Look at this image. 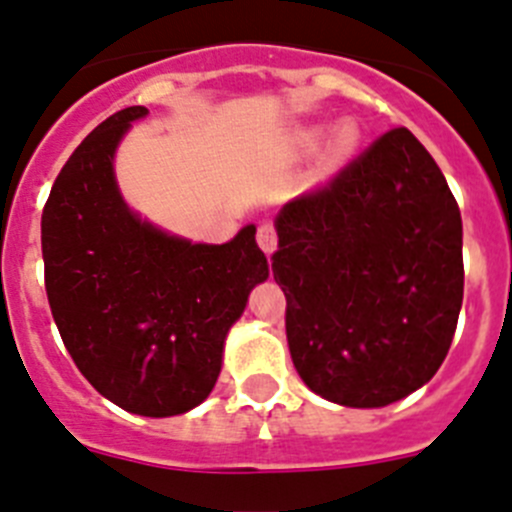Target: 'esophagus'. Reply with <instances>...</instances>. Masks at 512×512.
Instances as JSON below:
<instances>
[{"mask_svg": "<svg viewBox=\"0 0 512 512\" xmlns=\"http://www.w3.org/2000/svg\"><path fill=\"white\" fill-rule=\"evenodd\" d=\"M257 245L265 255H273L275 247H278V232H275L273 224H260L257 229Z\"/></svg>", "mask_w": 512, "mask_h": 512, "instance_id": "obj_1", "label": "esophagus"}]
</instances>
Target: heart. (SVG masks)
Instances as JSON below:
<instances>
[{"instance_id": "b5f03b06", "label": "heart", "mask_w": 512, "mask_h": 512, "mask_svg": "<svg viewBox=\"0 0 512 512\" xmlns=\"http://www.w3.org/2000/svg\"><path fill=\"white\" fill-rule=\"evenodd\" d=\"M357 127L354 124H344V127H339L334 135V142H331V155H334L336 160H344L347 155L354 153V147H357ZM303 142H306L308 147H316V142H319V132H308V135H303Z\"/></svg>"}]
</instances>
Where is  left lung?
<instances>
[{"instance_id":"8db88e82","label":"left lung","mask_w":512,"mask_h":512,"mask_svg":"<svg viewBox=\"0 0 512 512\" xmlns=\"http://www.w3.org/2000/svg\"><path fill=\"white\" fill-rule=\"evenodd\" d=\"M273 275L313 393L380 408L444 362L464 296L462 216L444 173L395 127L278 216Z\"/></svg>"}]
</instances>
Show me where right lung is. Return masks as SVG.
I'll return each mask as SVG.
<instances>
[{"mask_svg": "<svg viewBox=\"0 0 512 512\" xmlns=\"http://www.w3.org/2000/svg\"><path fill=\"white\" fill-rule=\"evenodd\" d=\"M145 114H112L55 178L43 209L45 293L81 375L124 411L165 418L211 393L224 336L267 260L252 224L227 245H191L127 209L112 160Z\"/></svg>", "mask_w": 512, "mask_h": 512, "instance_id": "1", "label": "right lung"}]
</instances>
